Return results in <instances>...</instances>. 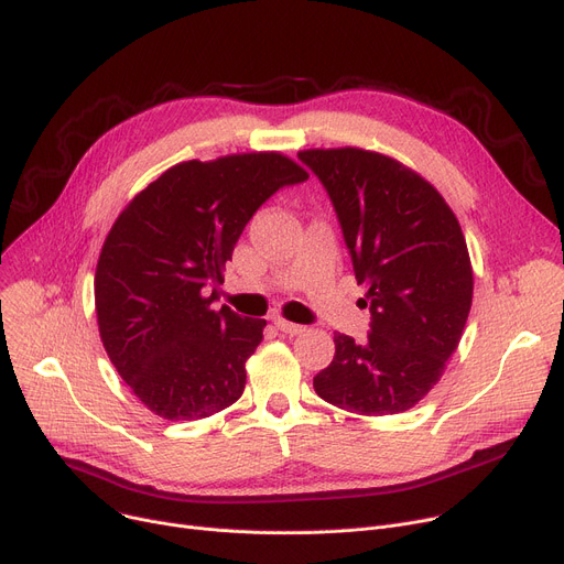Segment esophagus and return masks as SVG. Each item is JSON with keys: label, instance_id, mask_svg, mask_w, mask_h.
<instances>
[{"label": "esophagus", "instance_id": "1", "mask_svg": "<svg viewBox=\"0 0 564 564\" xmlns=\"http://www.w3.org/2000/svg\"><path fill=\"white\" fill-rule=\"evenodd\" d=\"M274 324H276L279 332H283V334H288V336H297V334H302V332L306 329V327H302V324L288 322V319H283V317H274Z\"/></svg>", "mask_w": 564, "mask_h": 564}]
</instances>
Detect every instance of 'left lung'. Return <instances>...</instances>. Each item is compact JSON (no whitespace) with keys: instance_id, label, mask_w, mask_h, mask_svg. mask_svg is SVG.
<instances>
[{"instance_id":"8db88e82","label":"left lung","mask_w":564,"mask_h":564,"mask_svg":"<svg viewBox=\"0 0 564 564\" xmlns=\"http://www.w3.org/2000/svg\"><path fill=\"white\" fill-rule=\"evenodd\" d=\"M336 210L370 332L336 334L334 361L315 393L364 416L402 413L423 400L457 349L473 297V270L457 217L443 196L400 162L361 151H304Z\"/></svg>"}]
</instances>
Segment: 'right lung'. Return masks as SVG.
<instances>
[{"label":"right lung","mask_w":564,"mask_h":564,"mask_svg":"<svg viewBox=\"0 0 564 564\" xmlns=\"http://www.w3.org/2000/svg\"><path fill=\"white\" fill-rule=\"evenodd\" d=\"M304 181L308 173L279 153L189 160L137 194L111 226L96 270L100 338L158 416L198 421L242 395L267 322L213 311L215 292L258 207Z\"/></svg>","instance_id":"obj_1"}]
</instances>
